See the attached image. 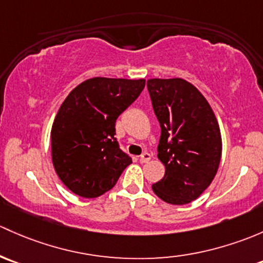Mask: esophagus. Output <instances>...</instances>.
<instances>
[{"mask_svg": "<svg viewBox=\"0 0 263 263\" xmlns=\"http://www.w3.org/2000/svg\"><path fill=\"white\" fill-rule=\"evenodd\" d=\"M151 159V155L148 153H143L142 155L140 156V162H142V164H145V162H148Z\"/></svg>", "mask_w": 263, "mask_h": 263, "instance_id": "34e87169", "label": "esophagus"}]
</instances>
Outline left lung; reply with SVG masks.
<instances>
[{"label": "left lung", "instance_id": "1", "mask_svg": "<svg viewBox=\"0 0 263 263\" xmlns=\"http://www.w3.org/2000/svg\"><path fill=\"white\" fill-rule=\"evenodd\" d=\"M147 89L161 127L157 157L165 166L153 190L167 204H187L203 194L219 167V124L205 97L185 79H148Z\"/></svg>", "mask_w": 263, "mask_h": 263}]
</instances>
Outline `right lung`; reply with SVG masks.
<instances>
[{"label": "right lung", "mask_w": 263, "mask_h": 263, "mask_svg": "<svg viewBox=\"0 0 263 263\" xmlns=\"http://www.w3.org/2000/svg\"><path fill=\"white\" fill-rule=\"evenodd\" d=\"M145 83L96 77L64 99L51 127V160L57 175L74 194H104L132 162L115 137L116 120L136 101Z\"/></svg>", "instance_id": "obj_1"}]
</instances>
